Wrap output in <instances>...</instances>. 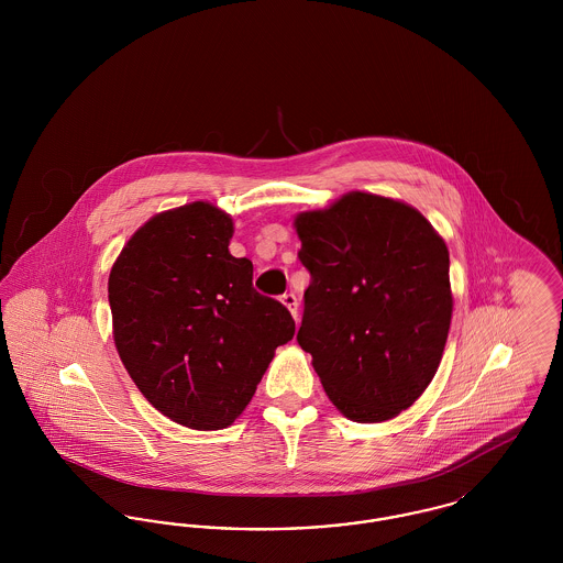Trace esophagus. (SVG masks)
<instances>
[{
	"instance_id": "esophagus-1",
	"label": "esophagus",
	"mask_w": 563,
	"mask_h": 563,
	"mask_svg": "<svg viewBox=\"0 0 563 563\" xmlns=\"http://www.w3.org/2000/svg\"><path fill=\"white\" fill-rule=\"evenodd\" d=\"M280 301H283V303L289 308V312H291L295 319H297V306H299V303H297V297H295V294L289 291V294L283 295V297H280Z\"/></svg>"
}]
</instances>
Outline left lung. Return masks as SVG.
<instances>
[{"mask_svg":"<svg viewBox=\"0 0 563 563\" xmlns=\"http://www.w3.org/2000/svg\"><path fill=\"white\" fill-rule=\"evenodd\" d=\"M310 272L299 346L331 402L384 422L427 390L452 322L450 251L413 207L350 191L295 217Z\"/></svg>","mask_w":563,"mask_h":563,"instance_id":"obj_1","label":"left lung"}]
</instances>
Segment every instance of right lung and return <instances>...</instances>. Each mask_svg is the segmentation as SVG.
<instances>
[{"label":"right lung","mask_w":563,"mask_h":563,"mask_svg":"<svg viewBox=\"0 0 563 563\" xmlns=\"http://www.w3.org/2000/svg\"><path fill=\"white\" fill-rule=\"evenodd\" d=\"M230 214L209 202L141 225L109 274L113 342L136 388L194 430L230 427L255 395L274 350L294 340L291 312L253 289L234 257Z\"/></svg>","instance_id":"add662e5"}]
</instances>
